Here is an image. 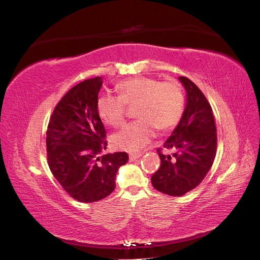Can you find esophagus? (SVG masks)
Segmentation results:
<instances>
[{"label": "esophagus", "instance_id": "1", "mask_svg": "<svg viewBox=\"0 0 260 260\" xmlns=\"http://www.w3.org/2000/svg\"><path fill=\"white\" fill-rule=\"evenodd\" d=\"M141 156H142V153H138V154H130V155H129V160H130V161H135V160H137L138 158H140Z\"/></svg>", "mask_w": 260, "mask_h": 260}]
</instances>
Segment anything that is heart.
Returning <instances> with one entry per match:
<instances>
[{"instance_id":"b5f03b06","label":"heart","mask_w":260,"mask_h":260,"mask_svg":"<svg viewBox=\"0 0 260 260\" xmlns=\"http://www.w3.org/2000/svg\"><path fill=\"white\" fill-rule=\"evenodd\" d=\"M119 96L103 94L96 101L100 118L108 125L118 127L123 123L127 105L136 109L138 121L129 123L112 137L113 145L122 151H141L155 135L171 129L180 120L184 106V96L175 82L151 77H135L117 85Z\"/></svg>"}]
</instances>
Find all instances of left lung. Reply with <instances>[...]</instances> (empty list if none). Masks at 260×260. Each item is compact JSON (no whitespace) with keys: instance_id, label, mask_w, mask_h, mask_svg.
I'll list each match as a JSON object with an SVG mask.
<instances>
[{"instance_id":"8db88e82","label":"left lung","mask_w":260,"mask_h":260,"mask_svg":"<svg viewBox=\"0 0 260 260\" xmlns=\"http://www.w3.org/2000/svg\"><path fill=\"white\" fill-rule=\"evenodd\" d=\"M186 93L182 117L164 147L171 155L159 152L160 167L151 181L157 191L182 196L198 186L214 162L217 132L214 115L205 95L185 77H179Z\"/></svg>"}]
</instances>
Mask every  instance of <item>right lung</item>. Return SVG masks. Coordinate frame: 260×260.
Returning a JSON list of instances; mask_svg holds the SVG:
<instances>
[{
    "instance_id": "add662e5",
    "label": "right lung",
    "mask_w": 260,
    "mask_h": 260,
    "mask_svg": "<svg viewBox=\"0 0 260 260\" xmlns=\"http://www.w3.org/2000/svg\"><path fill=\"white\" fill-rule=\"evenodd\" d=\"M103 80H84L70 89L55 107L46 131L49 167L73 199L93 203L116 187V175L128 154L101 153L106 149V131L96 111Z\"/></svg>"
}]
</instances>
